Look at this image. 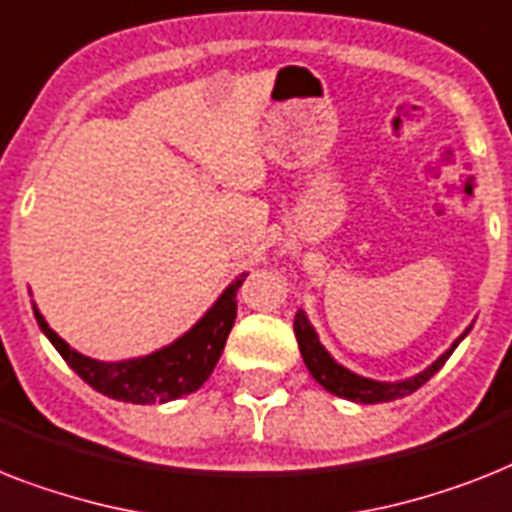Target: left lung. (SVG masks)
<instances>
[{"label": "left lung", "mask_w": 512, "mask_h": 512, "mask_svg": "<svg viewBox=\"0 0 512 512\" xmlns=\"http://www.w3.org/2000/svg\"><path fill=\"white\" fill-rule=\"evenodd\" d=\"M468 331H471V326L465 328L463 334L452 342L450 350L436 357L426 371L415 373V376L410 378H402V381H378V378L360 376V373L344 368L342 363H336L334 357H331V352H328L321 344V339H318V331L313 328V323H310L305 310H297V315H294V336H297L299 352H302V360H305L310 376H313L326 392L336 394V397H342V400L363 402V405L400 400V397L413 394L415 389H421V386L447 363V357H450L452 352H455V347L468 336Z\"/></svg>", "instance_id": "1"}]
</instances>
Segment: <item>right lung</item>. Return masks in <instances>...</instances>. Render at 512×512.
Returning <instances> with one entry per match:
<instances>
[{
  "instance_id": "1",
  "label": "right lung",
  "mask_w": 512,
  "mask_h": 512,
  "mask_svg": "<svg viewBox=\"0 0 512 512\" xmlns=\"http://www.w3.org/2000/svg\"><path fill=\"white\" fill-rule=\"evenodd\" d=\"M244 278H247V273H239L215 299L213 307L186 334L178 336L176 342L165 344L149 355L115 360V363L94 360V357H86L73 350L62 336H57V331L49 328L36 302H33V315H36V323L44 331V336L54 344V350L60 352L62 360L91 389H97L99 394L112 397V400L155 405V402H170L184 397V394L197 392L199 386L210 378L215 363L220 360V352L226 347L228 334L234 328L236 292L244 284Z\"/></svg>"
}]
</instances>
